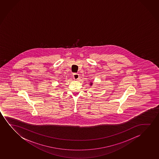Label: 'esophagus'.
I'll use <instances>...</instances> for the list:
<instances>
[{"mask_svg":"<svg viewBox=\"0 0 159 159\" xmlns=\"http://www.w3.org/2000/svg\"><path fill=\"white\" fill-rule=\"evenodd\" d=\"M73 77L74 80H78V79H79V76L78 74H74L73 75Z\"/></svg>","mask_w":159,"mask_h":159,"instance_id":"esophagus-1","label":"esophagus"}]
</instances>
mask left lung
<instances>
[{"label":"left lung","mask_w":159,"mask_h":159,"mask_svg":"<svg viewBox=\"0 0 159 159\" xmlns=\"http://www.w3.org/2000/svg\"><path fill=\"white\" fill-rule=\"evenodd\" d=\"M93 84V83H92V82H90V86H92Z\"/></svg>","instance_id":"1"}]
</instances>
